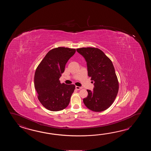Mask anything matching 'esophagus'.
Here are the masks:
<instances>
[{"label": "esophagus", "instance_id": "34e87169", "mask_svg": "<svg viewBox=\"0 0 151 151\" xmlns=\"http://www.w3.org/2000/svg\"><path fill=\"white\" fill-rule=\"evenodd\" d=\"M76 90H81V89H82L83 88L81 87H79V86H76Z\"/></svg>", "mask_w": 151, "mask_h": 151}]
</instances>
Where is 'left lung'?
Masks as SVG:
<instances>
[{
	"instance_id": "obj_1",
	"label": "left lung",
	"mask_w": 151,
	"mask_h": 151,
	"mask_svg": "<svg viewBox=\"0 0 151 151\" xmlns=\"http://www.w3.org/2000/svg\"><path fill=\"white\" fill-rule=\"evenodd\" d=\"M77 51L85 59L88 76L94 82L93 91L87 90L88 96L83 103L94 112L105 111L114 102L119 90L112 62L99 48L83 47L77 48Z\"/></svg>"
}]
</instances>
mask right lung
Listing matches in <instances>:
<instances>
[{
    "instance_id": "right-lung-1",
    "label": "right lung",
    "mask_w": 151,
    "mask_h": 151,
    "mask_svg": "<svg viewBox=\"0 0 151 151\" xmlns=\"http://www.w3.org/2000/svg\"><path fill=\"white\" fill-rule=\"evenodd\" d=\"M76 49L59 47L50 50L35 70L34 83L39 101L46 109L59 111L68 105L75 85L59 80Z\"/></svg>"
}]
</instances>
